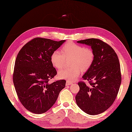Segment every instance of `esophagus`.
<instances>
[{"mask_svg":"<svg viewBox=\"0 0 132 132\" xmlns=\"http://www.w3.org/2000/svg\"><path fill=\"white\" fill-rule=\"evenodd\" d=\"M72 84V82H71V81H69V80H67V81H66V85H71V84Z\"/></svg>","mask_w":132,"mask_h":132,"instance_id":"34e87169","label":"esophagus"}]
</instances>
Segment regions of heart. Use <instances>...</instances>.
Here are the masks:
<instances>
[{
	"label": "heart",
	"mask_w": 132,
	"mask_h": 132,
	"mask_svg": "<svg viewBox=\"0 0 132 132\" xmlns=\"http://www.w3.org/2000/svg\"><path fill=\"white\" fill-rule=\"evenodd\" d=\"M61 51H55L51 55V62L56 69H61L66 62V59L70 60L71 68H63L59 71V76L61 79L75 80L81 73L88 71L94 61L95 53L92 48L78 45L72 42L65 43Z\"/></svg>",
	"instance_id": "obj_1"
}]
</instances>
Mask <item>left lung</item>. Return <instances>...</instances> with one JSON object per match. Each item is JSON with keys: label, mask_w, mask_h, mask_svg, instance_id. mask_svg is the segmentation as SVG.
<instances>
[{"label": "left lung", "mask_w": 132, "mask_h": 132, "mask_svg": "<svg viewBox=\"0 0 132 132\" xmlns=\"http://www.w3.org/2000/svg\"><path fill=\"white\" fill-rule=\"evenodd\" d=\"M77 43L90 46L95 53L92 67L82 76L88 85L80 81L76 104L89 115L103 113L113 104L120 86L121 76L118 56L113 48L103 40L89 38Z\"/></svg>", "instance_id": "8db88e82"}]
</instances>
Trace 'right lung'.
<instances>
[{"label": "right lung", "instance_id": "1", "mask_svg": "<svg viewBox=\"0 0 132 132\" xmlns=\"http://www.w3.org/2000/svg\"><path fill=\"white\" fill-rule=\"evenodd\" d=\"M65 41L37 37L27 43L18 53L13 83L20 102L32 113L42 114L48 110L65 86V80L48 82L57 75L51 55Z\"/></svg>", "mask_w": 132, "mask_h": 132}]
</instances>
